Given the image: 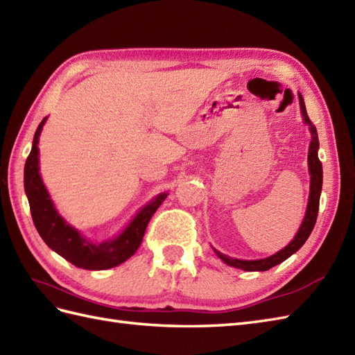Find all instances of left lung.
I'll return each instance as SVG.
<instances>
[{
    "label": "left lung",
    "mask_w": 355,
    "mask_h": 355,
    "mask_svg": "<svg viewBox=\"0 0 355 355\" xmlns=\"http://www.w3.org/2000/svg\"><path fill=\"white\" fill-rule=\"evenodd\" d=\"M300 98V107H302V114H303V120L309 125V130L312 133V141L311 145H309V156H307V163H309V174H311V193H309V202L306 208V216L304 220L300 226L298 232L295 234L294 240L291 241L286 248L279 250L275 255H271L266 259H257V261H244V259H235L231 257H226L219 250H213L216 252V255L219 257L226 264L235 267V268H241L244 271H266L270 270L271 267H275L280 262H284L288 259L293 253H295L300 248L303 246L306 240L311 235L313 226L316 223V217H318V208H320V196H321V189H322V165L320 159H318V148H320V141H318V132L316 127L312 124L311 118L307 116L306 112V106H304V100L302 94H298Z\"/></svg>",
    "instance_id": "left-lung-1"
}]
</instances>
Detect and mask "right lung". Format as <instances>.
<instances>
[{"mask_svg": "<svg viewBox=\"0 0 355 355\" xmlns=\"http://www.w3.org/2000/svg\"><path fill=\"white\" fill-rule=\"evenodd\" d=\"M46 120L48 118L44 116L34 133L33 148L30 156L26 157L24 169L25 193L28 196L35 230L53 252H57L60 257L67 259L78 268L107 270L123 264L141 246L150 219L162 202L165 201L168 193H160L150 204L145 205L118 237L102 243L88 241L83 237V234L75 230L73 226H70L58 214L42 181L37 145L43 124Z\"/></svg>", "mask_w": 355, "mask_h": 355, "instance_id": "add662e5", "label": "right lung"}]
</instances>
